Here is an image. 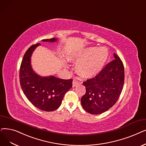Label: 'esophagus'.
<instances>
[{"mask_svg": "<svg viewBox=\"0 0 146 146\" xmlns=\"http://www.w3.org/2000/svg\"><path fill=\"white\" fill-rule=\"evenodd\" d=\"M79 84H80L79 82H78L77 80L74 79V80H73V86L74 87V86H77L78 85H79Z\"/></svg>", "mask_w": 146, "mask_h": 146, "instance_id": "1", "label": "esophagus"}]
</instances>
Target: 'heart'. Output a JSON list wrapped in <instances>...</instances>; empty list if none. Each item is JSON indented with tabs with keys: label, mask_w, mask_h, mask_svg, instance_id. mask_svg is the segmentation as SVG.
Listing matches in <instances>:
<instances>
[{
	"label": "heart",
	"mask_w": 146,
	"mask_h": 146,
	"mask_svg": "<svg viewBox=\"0 0 146 146\" xmlns=\"http://www.w3.org/2000/svg\"><path fill=\"white\" fill-rule=\"evenodd\" d=\"M106 48L91 47L80 52L70 54L68 60L76 63V69L81 76L89 78L98 74L109 57Z\"/></svg>",
	"instance_id": "obj_1"
}]
</instances>
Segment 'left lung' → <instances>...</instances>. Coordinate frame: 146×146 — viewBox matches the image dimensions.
I'll list each match as a JSON object with an SVG mask.
<instances>
[{
    "label": "left lung",
    "mask_w": 146,
    "mask_h": 146,
    "mask_svg": "<svg viewBox=\"0 0 146 146\" xmlns=\"http://www.w3.org/2000/svg\"><path fill=\"white\" fill-rule=\"evenodd\" d=\"M115 60L109 62L93 78L83 82L86 93L81 98L84 109L92 115H98L110 109L119 98L125 79L122 60L116 54Z\"/></svg>",
    "instance_id": "obj_1"
}]
</instances>
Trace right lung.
<instances>
[{
    "mask_svg": "<svg viewBox=\"0 0 146 146\" xmlns=\"http://www.w3.org/2000/svg\"><path fill=\"white\" fill-rule=\"evenodd\" d=\"M55 38L43 39V42H54ZM40 43L31 46L25 53L20 68V82L22 90L31 103L43 111H52L60 106L66 92L72 87V79H62L53 76L41 77L32 69L31 54Z\"/></svg>",
    "mask_w": 146,
    "mask_h": 146,
    "instance_id": "add662e5",
    "label": "right lung"
}]
</instances>
